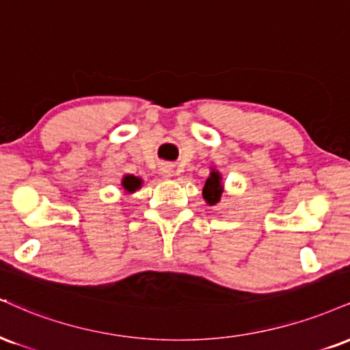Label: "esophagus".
I'll list each match as a JSON object with an SVG mask.
<instances>
[{
	"instance_id": "1",
	"label": "esophagus",
	"mask_w": 350,
	"mask_h": 350,
	"mask_svg": "<svg viewBox=\"0 0 350 350\" xmlns=\"http://www.w3.org/2000/svg\"><path fill=\"white\" fill-rule=\"evenodd\" d=\"M159 174H161V178L164 179H171L172 176H174V167H172L171 164H163V166L159 167Z\"/></svg>"
}]
</instances>
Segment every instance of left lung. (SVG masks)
Segmentation results:
<instances>
[{
    "label": "left lung",
    "instance_id": "obj_1",
    "mask_svg": "<svg viewBox=\"0 0 350 350\" xmlns=\"http://www.w3.org/2000/svg\"><path fill=\"white\" fill-rule=\"evenodd\" d=\"M223 193V178L220 171L215 167H210V174L205 180L204 189H202V196L208 205H217L221 199Z\"/></svg>",
    "mask_w": 350,
    "mask_h": 350
}]
</instances>
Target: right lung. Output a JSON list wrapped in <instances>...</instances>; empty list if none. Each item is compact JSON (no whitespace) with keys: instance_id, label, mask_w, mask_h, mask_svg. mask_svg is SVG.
<instances>
[{"instance_id":"obj_1","label":"right lung","mask_w":350,"mask_h":350,"mask_svg":"<svg viewBox=\"0 0 350 350\" xmlns=\"http://www.w3.org/2000/svg\"><path fill=\"white\" fill-rule=\"evenodd\" d=\"M143 184V179L138 178V176H133V174H124V178L120 180V186H122V191L124 193H133L137 192L138 189L142 187Z\"/></svg>"}]
</instances>
